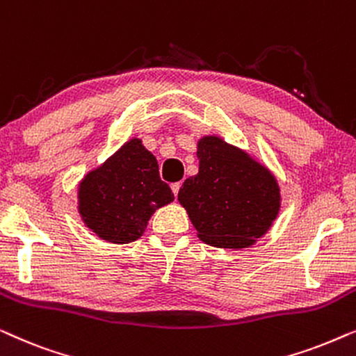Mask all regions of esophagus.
Here are the masks:
<instances>
[{"label": "esophagus", "mask_w": 356, "mask_h": 356, "mask_svg": "<svg viewBox=\"0 0 356 356\" xmlns=\"http://www.w3.org/2000/svg\"><path fill=\"white\" fill-rule=\"evenodd\" d=\"M179 188H181V183H173V184H172V191H173V194H175V197L178 196Z\"/></svg>", "instance_id": "1"}]
</instances>
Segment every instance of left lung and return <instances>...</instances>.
<instances>
[{"label":"left lung","mask_w":356,"mask_h":356,"mask_svg":"<svg viewBox=\"0 0 356 356\" xmlns=\"http://www.w3.org/2000/svg\"><path fill=\"white\" fill-rule=\"evenodd\" d=\"M199 173L188 178L178 201L199 238L217 248L251 246L269 230L280 207V189L269 170L216 136L197 144Z\"/></svg>","instance_id":"1"}]
</instances>
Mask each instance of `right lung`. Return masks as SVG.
Instances as JSON below:
<instances>
[{"instance_id": "add662e5", "label": "right lung", "mask_w": 356, "mask_h": 356, "mask_svg": "<svg viewBox=\"0 0 356 356\" xmlns=\"http://www.w3.org/2000/svg\"><path fill=\"white\" fill-rule=\"evenodd\" d=\"M173 199L157 160L139 139H131L82 179L79 212L102 240L131 243L143 236L150 216Z\"/></svg>"}]
</instances>
